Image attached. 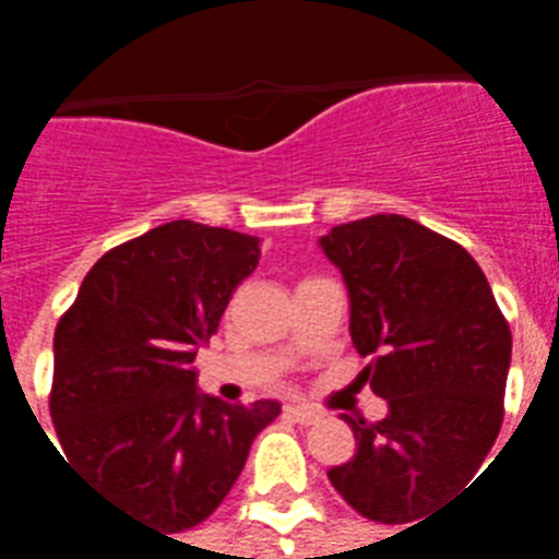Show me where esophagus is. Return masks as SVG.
<instances>
[{
	"mask_svg": "<svg viewBox=\"0 0 559 559\" xmlns=\"http://www.w3.org/2000/svg\"><path fill=\"white\" fill-rule=\"evenodd\" d=\"M284 413H287L290 419L302 421V425H314V421L323 419V413L317 411V407H308V404H287Z\"/></svg>",
	"mask_w": 559,
	"mask_h": 559,
	"instance_id": "34e87169",
	"label": "esophagus"
}]
</instances>
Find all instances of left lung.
<instances>
[{
	"label": "left lung",
	"mask_w": 559,
	"mask_h": 559,
	"mask_svg": "<svg viewBox=\"0 0 559 559\" xmlns=\"http://www.w3.org/2000/svg\"><path fill=\"white\" fill-rule=\"evenodd\" d=\"M320 245L350 290L353 347L371 359L362 377L389 404L380 421L344 416L356 455L329 481L359 515L411 524L491 452L512 332L479 263L419 221L371 215Z\"/></svg>",
	"instance_id": "obj_1"
}]
</instances>
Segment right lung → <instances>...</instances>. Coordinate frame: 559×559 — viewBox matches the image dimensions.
I'll list each match as a JSON object with an SVG mask.
<instances>
[{
	"instance_id": "obj_1",
	"label": "right lung",
	"mask_w": 559,
	"mask_h": 559,
	"mask_svg": "<svg viewBox=\"0 0 559 559\" xmlns=\"http://www.w3.org/2000/svg\"><path fill=\"white\" fill-rule=\"evenodd\" d=\"M257 260L254 236L170 221L110 248L59 317L50 416L62 461L160 536L218 509L281 413L278 401L200 395L191 368Z\"/></svg>"
}]
</instances>
